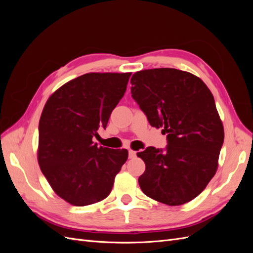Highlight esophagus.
I'll list each match as a JSON object with an SVG mask.
<instances>
[{"instance_id":"obj_1","label":"esophagus","mask_w":253,"mask_h":253,"mask_svg":"<svg viewBox=\"0 0 253 253\" xmlns=\"http://www.w3.org/2000/svg\"><path fill=\"white\" fill-rule=\"evenodd\" d=\"M136 157V152L133 151V150H128V158H135Z\"/></svg>"}]
</instances>
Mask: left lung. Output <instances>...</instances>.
<instances>
[{"label": "left lung", "mask_w": 253, "mask_h": 253, "mask_svg": "<svg viewBox=\"0 0 253 253\" xmlns=\"http://www.w3.org/2000/svg\"><path fill=\"white\" fill-rule=\"evenodd\" d=\"M131 93L150 125L167 134L165 150L137 153L145 164L142 192L159 203L179 206L200 195L216 173L224 126L208 86L175 68L137 72Z\"/></svg>", "instance_id": "left-lung-1"}]
</instances>
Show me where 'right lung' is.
Here are the masks:
<instances>
[{
    "label": "right lung",
    "mask_w": 253,
    "mask_h": 253,
    "mask_svg": "<svg viewBox=\"0 0 253 253\" xmlns=\"http://www.w3.org/2000/svg\"><path fill=\"white\" fill-rule=\"evenodd\" d=\"M132 73H89L68 81L45 103L39 122L38 163L56 194L74 206L100 202L128 156L126 149L98 147Z\"/></svg>",
    "instance_id": "add662e5"
}]
</instances>
